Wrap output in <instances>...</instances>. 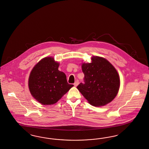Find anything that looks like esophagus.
Here are the masks:
<instances>
[{"mask_svg": "<svg viewBox=\"0 0 149 149\" xmlns=\"http://www.w3.org/2000/svg\"><path fill=\"white\" fill-rule=\"evenodd\" d=\"M79 83V81H75V82L74 83V86H77Z\"/></svg>", "mask_w": 149, "mask_h": 149, "instance_id": "1", "label": "esophagus"}]
</instances>
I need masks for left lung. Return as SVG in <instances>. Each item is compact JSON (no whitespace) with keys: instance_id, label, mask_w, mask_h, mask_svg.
Returning <instances> with one entry per match:
<instances>
[{"instance_id":"obj_1","label":"left lung","mask_w":149,"mask_h":149,"mask_svg":"<svg viewBox=\"0 0 149 149\" xmlns=\"http://www.w3.org/2000/svg\"><path fill=\"white\" fill-rule=\"evenodd\" d=\"M91 63L82 64L84 82L77 89L90 104L101 107L112 101L117 95L120 86L119 74L107 60L93 56Z\"/></svg>"}]
</instances>
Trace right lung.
Masks as SVG:
<instances>
[{"label":"right lung","instance_id":"right-lung-1","mask_svg":"<svg viewBox=\"0 0 149 149\" xmlns=\"http://www.w3.org/2000/svg\"><path fill=\"white\" fill-rule=\"evenodd\" d=\"M59 64L51 57L40 60L30 72L29 88L36 100L42 105L56 103L74 86L66 75L58 70Z\"/></svg>","mask_w":149,"mask_h":149}]
</instances>
